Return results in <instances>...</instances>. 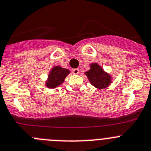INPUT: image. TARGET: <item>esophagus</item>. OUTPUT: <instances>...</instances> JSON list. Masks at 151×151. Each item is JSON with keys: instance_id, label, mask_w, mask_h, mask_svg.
Instances as JSON below:
<instances>
[{"instance_id": "esophagus-1", "label": "esophagus", "mask_w": 151, "mask_h": 151, "mask_svg": "<svg viewBox=\"0 0 151 151\" xmlns=\"http://www.w3.org/2000/svg\"><path fill=\"white\" fill-rule=\"evenodd\" d=\"M72 73L74 74H78L80 73V70L79 68H74L72 70Z\"/></svg>"}]
</instances>
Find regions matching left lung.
I'll return each mask as SVG.
<instances>
[{"mask_svg":"<svg viewBox=\"0 0 151 151\" xmlns=\"http://www.w3.org/2000/svg\"><path fill=\"white\" fill-rule=\"evenodd\" d=\"M85 74L91 85L99 89L106 88L112 83V77L110 74L105 72L98 63H91L90 65V69Z\"/></svg>","mask_w":151,"mask_h":151,"instance_id":"1","label":"left lung"}]
</instances>
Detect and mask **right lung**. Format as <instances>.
I'll return each instance as SVG.
<instances>
[{
    "instance_id": "right-lung-1",
    "label": "right lung",
    "mask_w": 151,
    "mask_h": 151,
    "mask_svg": "<svg viewBox=\"0 0 151 151\" xmlns=\"http://www.w3.org/2000/svg\"><path fill=\"white\" fill-rule=\"evenodd\" d=\"M69 73L70 71L68 69L63 68L60 66H54L49 73L45 86L49 88H55L60 86L64 82Z\"/></svg>"
}]
</instances>
